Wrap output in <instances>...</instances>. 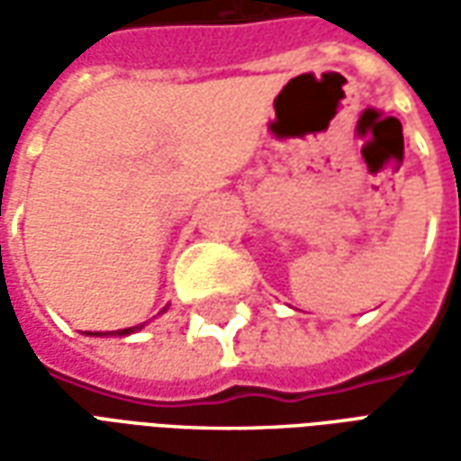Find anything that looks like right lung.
<instances>
[{
	"instance_id": "obj_1",
	"label": "right lung",
	"mask_w": 461,
	"mask_h": 461,
	"mask_svg": "<svg viewBox=\"0 0 461 461\" xmlns=\"http://www.w3.org/2000/svg\"><path fill=\"white\" fill-rule=\"evenodd\" d=\"M140 326H131V329H121V330H115L118 336H128V333H132V330H138Z\"/></svg>"
}]
</instances>
